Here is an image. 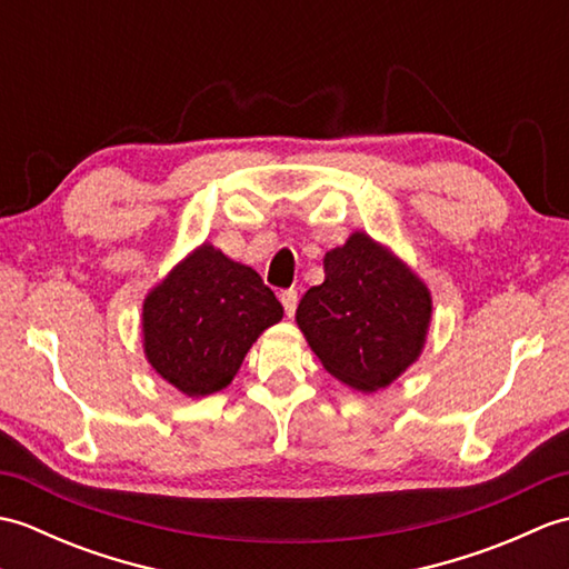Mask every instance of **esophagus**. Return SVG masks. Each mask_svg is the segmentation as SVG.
<instances>
[{
  "label": "esophagus",
  "mask_w": 569,
  "mask_h": 569,
  "mask_svg": "<svg viewBox=\"0 0 569 569\" xmlns=\"http://www.w3.org/2000/svg\"><path fill=\"white\" fill-rule=\"evenodd\" d=\"M281 303H283V310L288 318L296 316V308H298V291L296 288H288V291L281 293Z\"/></svg>",
  "instance_id": "obj_1"
}]
</instances>
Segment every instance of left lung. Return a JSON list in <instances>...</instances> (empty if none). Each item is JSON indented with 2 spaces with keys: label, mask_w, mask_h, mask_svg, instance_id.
Segmentation results:
<instances>
[{
  "label": "left lung",
  "mask_w": 569,
  "mask_h": 569,
  "mask_svg": "<svg viewBox=\"0 0 569 569\" xmlns=\"http://www.w3.org/2000/svg\"><path fill=\"white\" fill-rule=\"evenodd\" d=\"M322 263L325 281L300 300L298 328L335 379L357 391L386 389L426 345L428 286L365 232L330 249Z\"/></svg>",
  "instance_id": "8db88e82"
}]
</instances>
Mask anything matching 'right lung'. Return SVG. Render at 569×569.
Wrapping results in <instances>:
<instances>
[{"mask_svg":"<svg viewBox=\"0 0 569 569\" xmlns=\"http://www.w3.org/2000/svg\"><path fill=\"white\" fill-rule=\"evenodd\" d=\"M283 318L251 266L202 244L143 300V355L190 398L222 391L257 337Z\"/></svg>","mask_w":569,"mask_h":569,"instance_id":"1","label":"right lung"}]
</instances>
